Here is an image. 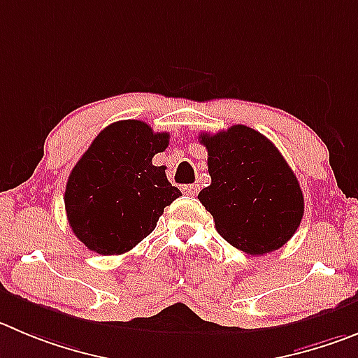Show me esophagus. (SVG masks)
<instances>
[{"label": "esophagus", "mask_w": 358, "mask_h": 358, "mask_svg": "<svg viewBox=\"0 0 358 358\" xmlns=\"http://www.w3.org/2000/svg\"><path fill=\"white\" fill-rule=\"evenodd\" d=\"M183 192L187 196H196L199 192V185H185L183 187Z\"/></svg>", "instance_id": "34e87169"}]
</instances>
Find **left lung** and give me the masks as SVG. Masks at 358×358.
Instances as JSON below:
<instances>
[{
    "label": "left lung",
    "mask_w": 358,
    "mask_h": 358,
    "mask_svg": "<svg viewBox=\"0 0 358 358\" xmlns=\"http://www.w3.org/2000/svg\"><path fill=\"white\" fill-rule=\"evenodd\" d=\"M212 183L198 199L228 243L250 256L285 245L299 229L303 194L285 157L258 130L233 125L199 136Z\"/></svg>",
    "instance_id": "1"
}]
</instances>
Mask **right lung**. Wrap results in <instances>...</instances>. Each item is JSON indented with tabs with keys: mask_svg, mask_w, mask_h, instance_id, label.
I'll return each mask as SVG.
<instances>
[{
	"mask_svg": "<svg viewBox=\"0 0 358 358\" xmlns=\"http://www.w3.org/2000/svg\"><path fill=\"white\" fill-rule=\"evenodd\" d=\"M169 145L139 120H122L93 139L65 189L66 219L79 240L102 256L123 255L155 229L164 208L182 196L152 159Z\"/></svg>",
	"mask_w": 358,
	"mask_h": 358,
	"instance_id": "right-lung-1",
	"label": "right lung"
}]
</instances>
